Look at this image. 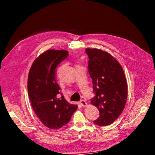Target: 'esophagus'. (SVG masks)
Wrapping results in <instances>:
<instances>
[{
  "label": "esophagus",
  "mask_w": 155,
  "mask_h": 155,
  "mask_svg": "<svg viewBox=\"0 0 155 155\" xmlns=\"http://www.w3.org/2000/svg\"><path fill=\"white\" fill-rule=\"evenodd\" d=\"M79 104H80V105L83 107H86L87 105V102L85 100H81L80 102H79Z\"/></svg>",
  "instance_id": "esophagus-1"
}]
</instances>
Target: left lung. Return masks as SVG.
<instances>
[{"mask_svg":"<svg viewBox=\"0 0 155 155\" xmlns=\"http://www.w3.org/2000/svg\"><path fill=\"white\" fill-rule=\"evenodd\" d=\"M88 72L96 96L91 104L97 108L100 117L94 121L99 126L112 124L122 112L127 97L124 70L113 56L97 48H87Z\"/></svg>","mask_w":155,"mask_h":155,"instance_id":"1","label":"left lung"}]
</instances>
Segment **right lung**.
<instances>
[{
	"label": "right lung",
	"mask_w": 155,
	"mask_h": 155,
	"mask_svg": "<svg viewBox=\"0 0 155 155\" xmlns=\"http://www.w3.org/2000/svg\"><path fill=\"white\" fill-rule=\"evenodd\" d=\"M67 50H48L33 63L28 78V93L35 114L46 127L58 129L67 124L78 106L58 97L55 69L67 58ZM62 95V94H61Z\"/></svg>",
	"instance_id": "add662e5"
}]
</instances>
